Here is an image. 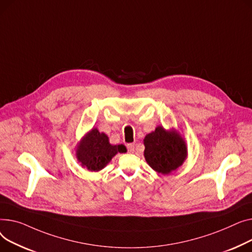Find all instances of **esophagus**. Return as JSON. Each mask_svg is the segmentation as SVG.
Returning <instances> with one entry per match:
<instances>
[{
  "mask_svg": "<svg viewBox=\"0 0 252 252\" xmlns=\"http://www.w3.org/2000/svg\"><path fill=\"white\" fill-rule=\"evenodd\" d=\"M127 149L129 153H134V149H135V144L134 143H128L127 144Z\"/></svg>",
  "mask_w": 252,
  "mask_h": 252,
  "instance_id": "obj_1",
  "label": "esophagus"
}]
</instances>
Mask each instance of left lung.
<instances>
[{"instance_id": "1", "label": "left lung", "mask_w": 252, "mask_h": 252, "mask_svg": "<svg viewBox=\"0 0 252 252\" xmlns=\"http://www.w3.org/2000/svg\"><path fill=\"white\" fill-rule=\"evenodd\" d=\"M145 160L156 172L168 175L183 165L187 158L185 140L176 130L158 126L144 139Z\"/></svg>"}]
</instances>
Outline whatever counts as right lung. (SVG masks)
<instances>
[{
	"mask_svg": "<svg viewBox=\"0 0 252 252\" xmlns=\"http://www.w3.org/2000/svg\"><path fill=\"white\" fill-rule=\"evenodd\" d=\"M124 151L123 144L112 145L105 133L93 128L78 143L76 158L83 168L98 172L105 168L118 153H124Z\"/></svg>",
	"mask_w": 252,
	"mask_h": 252,
	"instance_id": "obj_1",
	"label": "right lung"
}]
</instances>
